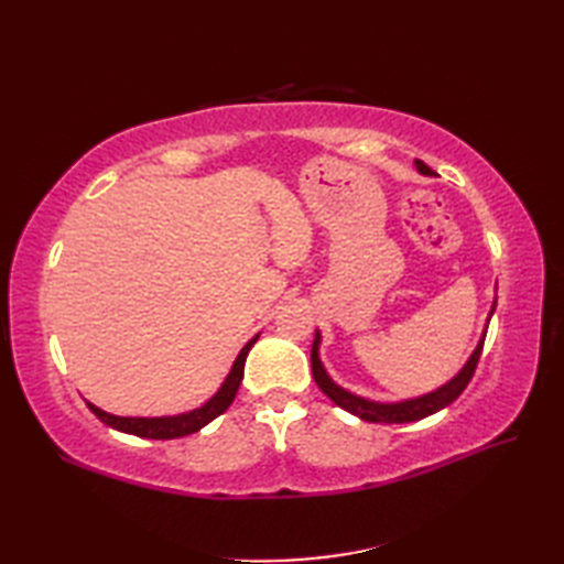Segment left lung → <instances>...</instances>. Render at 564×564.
<instances>
[{
	"mask_svg": "<svg viewBox=\"0 0 564 564\" xmlns=\"http://www.w3.org/2000/svg\"><path fill=\"white\" fill-rule=\"evenodd\" d=\"M414 166H416L419 174L434 176V172H431L422 160H414ZM495 307H497V301L492 303V310H489L487 325L495 315ZM487 325L482 329L480 341H477V346H475V351L470 354V358H467L465 366L458 370V373H455L451 380L443 382L441 388L419 394V398H406V400H398V402H378V400H368V398H361V394L341 388L339 382L332 380L325 364H322V358H319V344H322L319 329L315 332L313 356H310V361H313V376H315V382L319 386V390L325 392L334 404L341 406V410H346V412H351L358 419H364V422H373V424L419 422V419L436 414V412L443 410V406H448L453 400H458V394L467 388V382H470L475 368H477V361H480L485 337H487Z\"/></svg>",
	"mask_w": 564,
	"mask_h": 564,
	"instance_id": "left-lung-1",
	"label": "left lung"
}]
</instances>
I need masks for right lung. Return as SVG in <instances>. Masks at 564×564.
<instances>
[{
    "label": "right lung",
    "instance_id": "right-lung-1",
    "mask_svg": "<svg viewBox=\"0 0 564 564\" xmlns=\"http://www.w3.org/2000/svg\"><path fill=\"white\" fill-rule=\"evenodd\" d=\"M259 334H254L245 346L242 351L237 354L235 364L230 368V373L223 380V386L218 388V392L213 394V398L196 406V410H188L182 414H170V416H118L111 412H104L101 406L87 402L89 410L97 414L106 426H111L116 431H123V434H133L140 438H158V441H166V438H182L188 434H196L206 424H210L215 416H220L227 406L232 404L235 394L239 390V382H242L245 376V361H247V354L251 346L257 344Z\"/></svg>",
    "mask_w": 564,
    "mask_h": 564
}]
</instances>
